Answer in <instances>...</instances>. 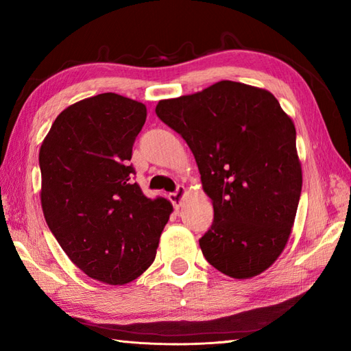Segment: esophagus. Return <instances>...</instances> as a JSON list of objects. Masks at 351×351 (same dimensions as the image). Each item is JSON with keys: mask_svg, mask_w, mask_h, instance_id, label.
Returning a JSON list of instances; mask_svg holds the SVG:
<instances>
[{"mask_svg": "<svg viewBox=\"0 0 351 351\" xmlns=\"http://www.w3.org/2000/svg\"><path fill=\"white\" fill-rule=\"evenodd\" d=\"M187 195V190H185V187L184 185H178L176 187V191L175 193H171V195L169 196L170 197V202L173 204V206L175 208H180L181 206V204H182V200H184V196Z\"/></svg>", "mask_w": 351, "mask_h": 351, "instance_id": "1", "label": "esophagus"}]
</instances>
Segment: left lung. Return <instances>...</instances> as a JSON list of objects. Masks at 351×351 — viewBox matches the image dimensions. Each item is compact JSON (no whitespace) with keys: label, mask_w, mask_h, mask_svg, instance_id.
Masks as SVG:
<instances>
[{"label":"left lung","mask_w":351,"mask_h":351,"mask_svg":"<svg viewBox=\"0 0 351 351\" xmlns=\"http://www.w3.org/2000/svg\"><path fill=\"white\" fill-rule=\"evenodd\" d=\"M155 113L191 149L214 220L199 244L223 274L249 279L285 249L302 193L295 128L264 88L219 81L160 101Z\"/></svg>","instance_id":"8db88e82"}]
</instances>
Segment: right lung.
<instances>
[{"label": "right lung", "mask_w": 351, "mask_h": 351, "mask_svg": "<svg viewBox=\"0 0 351 351\" xmlns=\"http://www.w3.org/2000/svg\"><path fill=\"white\" fill-rule=\"evenodd\" d=\"M145 122V104L101 93L63 110L40 146L48 228L80 270L108 285L147 270L173 210L132 181V145Z\"/></svg>", "instance_id": "right-lung-1"}]
</instances>
